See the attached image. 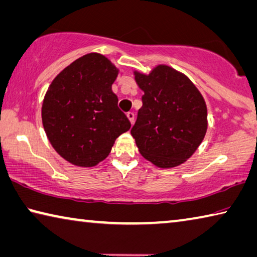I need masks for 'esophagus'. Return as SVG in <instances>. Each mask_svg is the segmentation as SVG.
<instances>
[{"label":"esophagus","instance_id":"obj_1","mask_svg":"<svg viewBox=\"0 0 257 257\" xmlns=\"http://www.w3.org/2000/svg\"><path fill=\"white\" fill-rule=\"evenodd\" d=\"M127 117H128V120L130 121V123H134V120H135V114H134L133 112H128L127 113Z\"/></svg>","mask_w":257,"mask_h":257}]
</instances>
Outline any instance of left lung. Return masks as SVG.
I'll return each mask as SVG.
<instances>
[{"label": "left lung", "instance_id": "1", "mask_svg": "<svg viewBox=\"0 0 257 257\" xmlns=\"http://www.w3.org/2000/svg\"><path fill=\"white\" fill-rule=\"evenodd\" d=\"M134 75L144 91L143 106L130 132L138 151L159 168L182 165L206 135L205 99L189 77L167 65Z\"/></svg>", "mask_w": 257, "mask_h": 257}]
</instances>
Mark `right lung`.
<instances>
[{"label":"right lung","mask_w":257,"mask_h":257,"mask_svg":"<svg viewBox=\"0 0 257 257\" xmlns=\"http://www.w3.org/2000/svg\"><path fill=\"white\" fill-rule=\"evenodd\" d=\"M119 70L91 52L74 60L52 80L42 103V123L52 148L79 167H93L130 129L112 91Z\"/></svg>","instance_id":"right-lung-1"}]
</instances>
